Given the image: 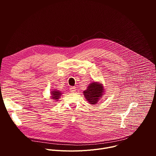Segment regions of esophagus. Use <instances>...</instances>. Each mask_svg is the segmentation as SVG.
<instances>
[{
  "mask_svg": "<svg viewBox=\"0 0 156 156\" xmlns=\"http://www.w3.org/2000/svg\"><path fill=\"white\" fill-rule=\"evenodd\" d=\"M76 87L75 86H72V87H70V91L72 92V93H75L76 91Z\"/></svg>",
  "mask_w": 156,
  "mask_h": 156,
  "instance_id": "obj_1",
  "label": "esophagus"
}]
</instances>
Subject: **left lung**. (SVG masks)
<instances>
[{"instance_id": "obj_1", "label": "left lung", "mask_w": 156, "mask_h": 156, "mask_svg": "<svg viewBox=\"0 0 156 156\" xmlns=\"http://www.w3.org/2000/svg\"><path fill=\"white\" fill-rule=\"evenodd\" d=\"M104 88L102 83L93 82L89 84L87 89L83 91L84 96L91 105L96 104L104 94Z\"/></svg>"}]
</instances>
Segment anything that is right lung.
<instances>
[{"mask_svg": "<svg viewBox=\"0 0 156 156\" xmlns=\"http://www.w3.org/2000/svg\"><path fill=\"white\" fill-rule=\"evenodd\" d=\"M51 98H52L51 99H53V100H54L55 101H58V99L60 98V96L62 94V93L59 90H53L51 92Z\"/></svg>", "mask_w": 156, "mask_h": 156, "instance_id": "add662e5", "label": "right lung"}]
</instances>
